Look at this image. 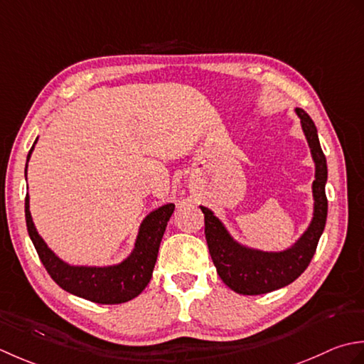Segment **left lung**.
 <instances>
[{"instance_id":"left-lung-1","label":"left lung","mask_w":364,"mask_h":364,"mask_svg":"<svg viewBox=\"0 0 364 364\" xmlns=\"http://www.w3.org/2000/svg\"><path fill=\"white\" fill-rule=\"evenodd\" d=\"M295 114L300 117L301 130L308 141L316 171L313 182V218L306 231L292 247L281 251H265L243 245L234 239L223 221L210 209L199 205L204 213L205 240L212 261L223 283L237 294L261 295L291 284L306 270L323 232L328 210L325 196L328 174L327 160L318 143L313 119L301 108H295Z\"/></svg>"}]
</instances>
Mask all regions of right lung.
Here are the masks:
<instances>
[{"instance_id": "1", "label": "right lung", "mask_w": 364, "mask_h": 364, "mask_svg": "<svg viewBox=\"0 0 364 364\" xmlns=\"http://www.w3.org/2000/svg\"><path fill=\"white\" fill-rule=\"evenodd\" d=\"M37 138L28 154L25 166V179L28 174V161L31 159ZM174 204L168 203L152 210L141 221L135 247L121 262L111 265H73L65 262L51 250L41 234L29 210V195L25 199V217L28 234L48 275L55 283L72 295L100 303V305H117L135 299L151 281L155 261H157L161 237L169 218L174 212Z\"/></svg>"}]
</instances>
